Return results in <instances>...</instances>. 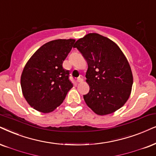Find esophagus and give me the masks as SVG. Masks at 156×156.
<instances>
[{
    "label": "esophagus",
    "instance_id": "obj_1",
    "mask_svg": "<svg viewBox=\"0 0 156 156\" xmlns=\"http://www.w3.org/2000/svg\"><path fill=\"white\" fill-rule=\"evenodd\" d=\"M83 77L82 76H80L78 78V79H77V81H78V83L83 82Z\"/></svg>",
    "mask_w": 156,
    "mask_h": 156
}]
</instances>
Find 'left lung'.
Listing matches in <instances>:
<instances>
[{"instance_id":"1","label":"left lung","mask_w":156,"mask_h":156,"mask_svg":"<svg viewBox=\"0 0 156 156\" xmlns=\"http://www.w3.org/2000/svg\"><path fill=\"white\" fill-rule=\"evenodd\" d=\"M73 47L88 63L86 78L90 90L83 98L88 107L101 116L120 109L130 96L133 76L118 45L107 37L90 33L77 40Z\"/></svg>"}]
</instances>
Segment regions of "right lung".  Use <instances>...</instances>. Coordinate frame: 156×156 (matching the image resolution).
Segmentation results:
<instances>
[{
    "label": "right lung",
    "instance_id": "add662e5",
    "mask_svg": "<svg viewBox=\"0 0 156 156\" xmlns=\"http://www.w3.org/2000/svg\"><path fill=\"white\" fill-rule=\"evenodd\" d=\"M75 39H55L39 47L25 65L21 76L23 97L31 107L42 113L54 111L73 87L69 71L62 62Z\"/></svg>",
    "mask_w": 156,
    "mask_h": 156
}]
</instances>
